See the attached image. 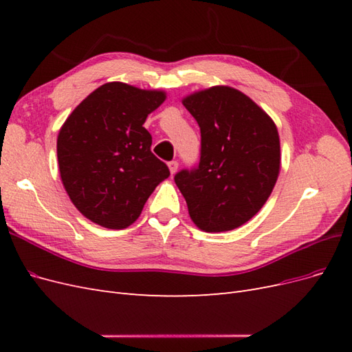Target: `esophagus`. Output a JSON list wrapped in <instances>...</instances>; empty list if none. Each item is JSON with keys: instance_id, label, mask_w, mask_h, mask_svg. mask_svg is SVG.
<instances>
[{"instance_id": "34e87169", "label": "esophagus", "mask_w": 352, "mask_h": 352, "mask_svg": "<svg viewBox=\"0 0 352 352\" xmlns=\"http://www.w3.org/2000/svg\"><path fill=\"white\" fill-rule=\"evenodd\" d=\"M168 168H170V173H172V175H175L176 173V170H177V162H176V160H172V162H168Z\"/></svg>"}]
</instances>
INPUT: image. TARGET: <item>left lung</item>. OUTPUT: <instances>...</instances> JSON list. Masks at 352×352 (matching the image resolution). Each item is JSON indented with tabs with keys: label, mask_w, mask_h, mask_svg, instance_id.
I'll use <instances>...</instances> for the list:
<instances>
[{
	"label": "left lung",
	"mask_w": 352,
	"mask_h": 352,
	"mask_svg": "<svg viewBox=\"0 0 352 352\" xmlns=\"http://www.w3.org/2000/svg\"><path fill=\"white\" fill-rule=\"evenodd\" d=\"M184 105L201 131L199 163L177 172L175 182L201 230L236 229L261 210L278 180V129L251 98L229 87L189 95Z\"/></svg>",
	"instance_id": "left-lung-1"
}]
</instances>
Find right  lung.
Returning <instances> with one entry per match:
<instances>
[{
    "instance_id": "right-lung-1",
    "label": "right lung",
    "mask_w": 352,
    "mask_h": 352,
    "mask_svg": "<svg viewBox=\"0 0 352 352\" xmlns=\"http://www.w3.org/2000/svg\"><path fill=\"white\" fill-rule=\"evenodd\" d=\"M164 100L162 91L110 82L88 95L61 126L63 185L91 221L109 229L132 225L155 186L170 176L151 153L153 138L142 126Z\"/></svg>"
}]
</instances>
